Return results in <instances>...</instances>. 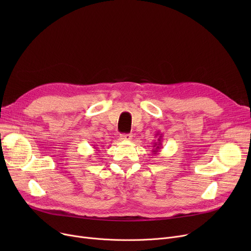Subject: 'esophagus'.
I'll return each mask as SVG.
<instances>
[{
  "mask_svg": "<svg viewBox=\"0 0 251 251\" xmlns=\"http://www.w3.org/2000/svg\"><path fill=\"white\" fill-rule=\"evenodd\" d=\"M131 138H132V135L131 134H121L120 136L121 140H130Z\"/></svg>",
  "mask_w": 251,
  "mask_h": 251,
  "instance_id": "esophagus-1",
  "label": "esophagus"
}]
</instances>
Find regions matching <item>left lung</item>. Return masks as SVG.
Returning <instances> with one entry per match:
<instances>
[{
    "instance_id": "left-lung-1",
    "label": "left lung",
    "mask_w": 251,
    "mask_h": 251,
    "mask_svg": "<svg viewBox=\"0 0 251 251\" xmlns=\"http://www.w3.org/2000/svg\"><path fill=\"white\" fill-rule=\"evenodd\" d=\"M155 137H157V140L156 141H154L153 143H152V154H157L160 152V151H161V149L163 148V134H161L159 131H157V132L155 133Z\"/></svg>"
}]
</instances>
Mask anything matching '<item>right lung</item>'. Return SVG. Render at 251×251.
<instances>
[{
    "label": "right lung",
    "instance_id": "add662e5",
    "mask_svg": "<svg viewBox=\"0 0 251 251\" xmlns=\"http://www.w3.org/2000/svg\"><path fill=\"white\" fill-rule=\"evenodd\" d=\"M94 148H95V149H96V148H97V147H96V146H94Z\"/></svg>",
    "mask_w": 251,
    "mask_h": 251
}]
</instances>
